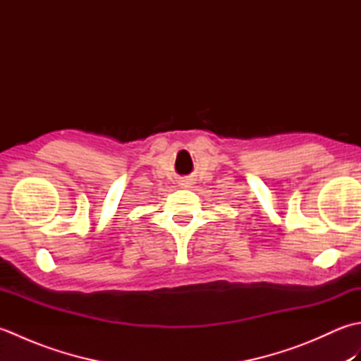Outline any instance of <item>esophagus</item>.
<instances>
[{"instance_id":"34e87169","label":"esophagus","mask_w":361,"mask_h":361,"mask_svg":"<svg viewBox=\"0 0 361 361\" xmlns=\"http://www.w3.org/2000/svg\"><path fill=\"white\" fill-rule=\"evenodd\" d=\"M181 186L188 189V188L192 186V181H189V180H183V181H181Z\"/></svg>"}]
</instances>
